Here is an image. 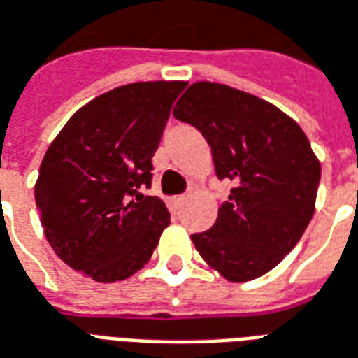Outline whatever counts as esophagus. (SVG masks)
Masks as SVG:
<instances>
[{
	"mask_svg": "<svg viewBox=\"0 0 358 358\" xmlns=\"http://www.w3.org/2000/svg\"><path fill=\"white\" fill-rule=\"evenodd\" d=\"M185 200H187V196H185V194L173 196V199H171V206H173L175 210H179V208H181L185 204Z\"/></svg>",
	"mask_w": 358,
	"mask_h": 358,
	"instance_id": "34e87169",
	"label": "esophagus"
}]
</instances>
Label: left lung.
Returning <instances> with one entry per match:
<instances>
[{
	"label": "left lung",
	"mask_w": 358,
	"mask_h": 358,
	"mask_svg": "<svg viewBox=\"0 0 358 358\" xmlns=\"http://www.w3.org/2000/svg\"><path fill=\"white\" fill-rule=\"evenodd\" d=\"M173 115L199 129L217 179L233 183L215 224L191 235L194 247L225 280L264 275L313 220L320 164L306 134L272 103L215 83L189 86Z\"/></svg>",
	"instance_id": "obj_1"
}]
</instances>
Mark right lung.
Listing matches in <instances>:
<instances>
[{
	"label": "right lung",
	"mask_w": 358,
	"mask_h": 358,
	"mask_svg": "<svg viewBox=\"0 0 358 358\" xmlns=\"http://www.w3.org/2000/svg\"><path fill=\"white\" fill-rule=\"evenodd\" d=\"M187 83H133L94 98L45 152L34 200L45 239L94 281L127 280L150 260L169 225L152 185L171 106Z\"/></svg>",
	"instance_id": "add662e5"
}]
</instances>
